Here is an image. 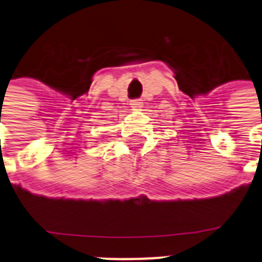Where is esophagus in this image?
Instances as JSON below:
<instances>
[{
  "mask_svg": "<svg viewBox=\"0 0 262 262\" xmlns=\"http://www.w3.org/2000/svg\"><path fill=\"white\" fill-rule=\"evenodd\" d=\"M131 107L136 108V110H139L140 107H143L142 99H135V101H133V102H131Z\"/></svg>",
  "mask_w": 262,
  "mask_h": 262,
  "instance_id": "1",
  "label": "esophagus"
}]
</instances>
